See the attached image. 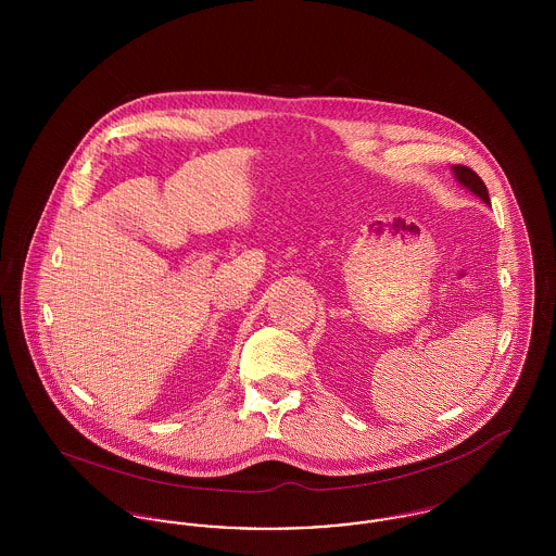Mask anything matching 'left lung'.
Masks as SVG:
<instances>
[{
	"label": "left lung",
	"instance_id": "obj_1",
	"mask_svg": "<svg viewBox=\"0 0 556 556\" xmlns=\"http://www.w3.org/2000/svg\"><path fill=\"white\" fill-rule=\"evenodd\" d=\"M452 175L456 179V184L465 189H469L471 193H476L477 198L483 202V204H490V195H488V187L479 179L476 170L463 166V164H454L452 166Z\"/></svg>",
	"mask_w": 556,
	"mask_h": 556
}]
</instances>
